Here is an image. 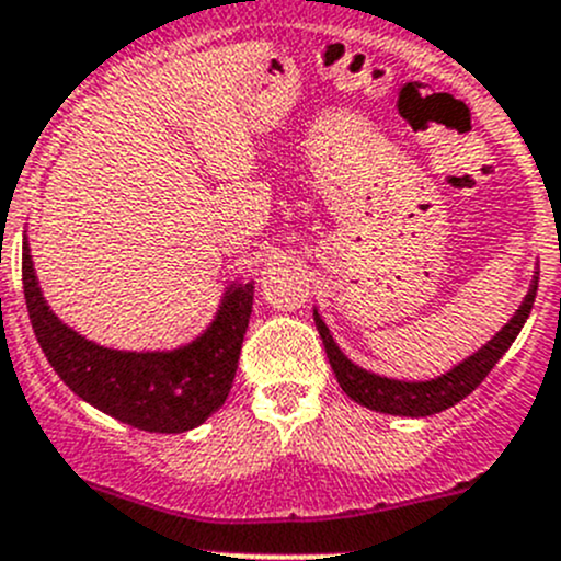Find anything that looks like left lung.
<instances>
[{
  "label": "left lung",
  "mask_w": 561,
  "mask_h": 561,
  "mask_svg": "<svg viewBox=\"0 0 561 561\" xmlns=\"http://www.w3.org/2000/svg\"><path fill=\"white\" fill-rule=\"evenodd\" d=\"M537 276L540 274L535 271L529 293L524 296L522 307H518L516 314L502 325V331H496V336H491V342H485L478 353L463 358L461 364H456L454 369H448L445 375L432 377V380H393V377L375 375V371L353 364V360L339 350V344L333 342L331 331H328V325L322 322V317L317 314V309H314V325L317 331H320L322 344H325L328 364H331L339 386H342V390L350 396V399L358 401L360 407H369V410L375 412H386V415H407V417L437 415V412L448 410V407L458 404L463 396L472 393V390L485 380V375L494 369L496 360L511 350V344L516 342L526 317L531 312V304H535Z\"/></svg>",
  "instance_id": "obj_1"
}]
</instances>
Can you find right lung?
Returning <instances> with one entry per match:
<instances>
[{
  "mask_svg": "<svg viewBox=\"0 0 561 561\" xmlns=\"http://www.w3.org/2000/svg\"><path fill=\"white\" fill-rule=\"evenodd\" d=\"M24 296L45 358L67 388L105 415L157 434L201 426L233 388L252 314L254 282H233L206 331L175 350H113L89 342L45 304L24 239Z\"/></svg>",
  "mask_w": 561,
  "mask_h": 561,
  "instance_id": "right-lung-1",
  "label": "right lung"
}]
</instances>
